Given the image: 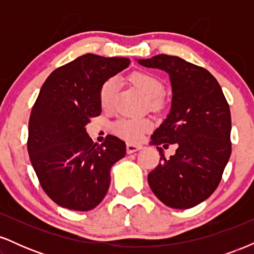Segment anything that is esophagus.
<instances>
[{
  "label": "esophagus",
  "mask_w": 254,
  "mask_h": 254,
  "mask_svg": "<svg viewBox=\"0 0 254 254\" xmlns=\"http://www.w3.org/2000/svg\"><path fill=\"white\" fill-rule=\"evenodd\" d=\"M142 149V145L141 144H132V143H127V151L129 154L131 153H135V151Z\"/></svg>",
  "instance_id": "obj_1"
}]
</instances>
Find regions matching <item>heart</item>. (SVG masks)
Segmentation results:
<instances>
[{"label": "heart", "mask_w": 254, "mask_h": 254, "mask_svg": "<svg viewBox=\"0 0 254 254\" xmlns=\"http://www.w3.org/2000/svg\"><path fill=\"white\" fill-rule=\"evenodd\" d=\"M127 81L148 98V105L151 110H162L165 105L164 98H162V94L165 92V84L161 78L151 72L136 70L127 76ZM116 93H117V82L115 78H110L101 84L100 90H99V101L104 110L109 111L112 109L113 104H115ZM151 127H153V123L148 118H121L113 125L116 133L130 142L138 141L144 132L151 129Z\"/></svg>", "instance_id": "1"}]
</instances>
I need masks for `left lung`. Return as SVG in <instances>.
<instances>
[{"label": "left lung", "mask_w": 254, "mask_h": 254, "mask_svg": "<svg viewBox=\"0 0 254 254\" xmlns=\"http://www.w3.org/2000/svg\"><path fill=\"white\" fill-rule=\"evenodd\" d=\"M138 63L170 74L172 109L151 139L165 148L178 147L170 159L157 147L160 162L148 183L170 208H193L216 190L232 153L229 105L216 78L203 66L167 55Z\"/></svg>", "instance_id": "left-lung-1"}]
</instances>
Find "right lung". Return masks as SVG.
Wrapping results in <instances>:
<instances>
[{
    "mask_svg": "<svg viewBox=\"0 0 254 254\" xmlns=\"http://www.w3.org/2000/svg\"><path fill=\"white\" fill-rule=\"evenodd\" d=\"M129 64V58L83 55L49 75L32 107L31 164L44 192L62 208L94 209L109 190L111 167L125 156L124 141L107 135L97 145L84 127L100 116L101 84Z\"/></svg>",
    "mask_w": 254,
    "mask_h": 254,
    "instance_id": "obj_1",
    "label": "right lung"
}]
</instances>
